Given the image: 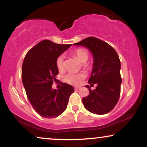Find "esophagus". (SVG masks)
Here are the masks:
<instances>
[{"label":"esophagus","mask_w":147,"mask_h":147,"mask_svg":"<svg viewBox=\"0 0 147 147\" xmlns=\"http://www.w3.org/2000/svg\"><path fill=\"white\" fill-rule=\"evenodd\" d=\"M79 88H80L79 87H75V90H79Z\"/></svg>","instance_id":"esophagus-1"}]
</instances>
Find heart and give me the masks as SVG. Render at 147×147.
<instances>
[{"label": "heart", "mask_w": 147, "mask_h": 147, "mask_svg": "<svg viewBox=\"0 0 147 147\" xmlns=\"http://www.w3.org/2000/svg\"><path fill=\"white\" fill-rule=\"evenodd\" d=\"M72 55L78 59L81 63H83V65L85 68H88L89 65L86 63L88 59L89 55L86 50L84 48H77L72 52ZM56 65L59 70L61 71L65 68V62H64V56L63 55H59L57 57L56 61ZM86 75L83 72H69L64 77V80L68 84L72 85L77 86L82 82V81L86 78Z\"/></svg>", "instance_id": "1"}]
</instances>
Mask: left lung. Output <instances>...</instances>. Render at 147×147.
<instances>
[{"label": "left lung", "mask_w": 147, "mask_h": 147, "mask_svg": "<svg viewBox=\"0 0 147 147\" xmlns=\"http://www.w3.org/2000/svg\"><path fill=\"white\" fill-rule=\"evenodd\" d=\"M76 45H83L92 52L93 68L88 83L97 84L95 90L89 86V95L82 99L84 107L92 113L104 115L114 109L120 96L122 79L120 60L115 49L95 37H88Z\"/></svg>", "instance_id": "1"}]
</instances>
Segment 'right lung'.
<instances>
[{
    "label": "right lung",
    "mask_w": 147,
    "mask_h": 147,
    "mask_svg": "<svg viewBox=\"0 0 147 147\" xmlns=\"http://www.w3.org/2000/svg\"><path fill=\"white\" fill-rule=\"evenodd\" d=\"M71 45L43 40L25 55L22 65V82L28 100L41 117L55 118L63 113L74 92L71 85L62 82L59 89L52 88L59 74L57 57Z\"/></svg>",
    "instance_id": "right-lung-1"
}]
</instances>
